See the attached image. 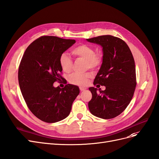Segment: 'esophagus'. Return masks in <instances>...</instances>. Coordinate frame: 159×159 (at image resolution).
Masks as SVG:
<instances>
[{
    "mask_svg": "<svg viewBox=\"0 0 159 159\" xmlns=\"http://www.w3.org/2000/svg\"><path fill=\"white\" fill-rule=\"evenodd\" d=\"M86 90V88H84V87H80V91H84V90Z\"/></svg>",
    "mask_w": 159,
    "mask_h": 159,
    "instance_id": "34e87169",
    "label": "esophagus"
}]
</instances>
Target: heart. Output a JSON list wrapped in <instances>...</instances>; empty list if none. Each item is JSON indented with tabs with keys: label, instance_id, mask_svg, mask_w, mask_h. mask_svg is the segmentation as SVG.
Listing matches in <instances>:
<instances>
[{
	"label": "heart",
	"instance_id": "1",
	"mask_svg": "<svg viewBox=\"0 0 159 159\" xmlns=\"http://www.w3.org/2000/svg\"><path fill=\"white\" fill-rule=\"evenodd\" d=\"M75 56L82 58L87 61V68H96L101 64L102 57L101 54L95 53L94 48L87 44H80L72 50ZM59 63L63 71L69 72L71 70L72 61L70 57L65 52L62 53L59 57ZM91 77L90 73H78L75 72L70 76L69 80L71 84L79 86H84L87 84Z\"/></svg>",
	"mask_w": 159,
	"mask_h": 159
}]
</instances>
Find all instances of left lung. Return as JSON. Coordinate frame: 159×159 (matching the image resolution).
Wrapping results in <instances>:
<instances>
[{
    "label": "left lung",
    "instance_id": "1",
    "mask_svg": "<svg viewBox=\"0 0 159 159\" xmlns=\"http://www.w3.org/2000/svg\"><path fill=\"white\" fill-rule=\"evenodd\" d=\"M102 48V65L95 77L94 85L105 86V90L89 89L92 99L89 102L91 114L103 119L119 115L132 99L136 85L134 58L126 43L111 35H102L87 39Z\"/></svg>",
    "mask_w": 159,
    "mask_h": 159
}]
</instances>
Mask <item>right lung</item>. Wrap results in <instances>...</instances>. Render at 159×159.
<instances>
[{
    "label": "right lung",
    "instance_id": "1",
    "mask_svg": "<svg viewBox=\"0 0 159 159\" xmlns=\"http://www.w3.org/2000/svg\"><path fill=\"white\" fill-rule=\"evenodd\" d=\"M76 43L75 40L44 36L26 49L19 69L21 93L30 111L38 119L48 123L65 119L80 90L68 84L64 88L53 83L62 79L61 54Z\"/></svg>",
    "mask_w": 159,
    "mask_h": 159
}]
</instances>
